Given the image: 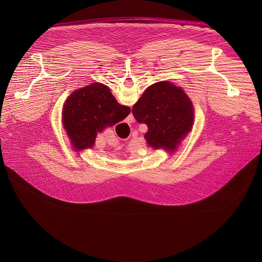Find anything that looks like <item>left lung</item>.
I'll list each match as a JSON object with an SVG mask.
<instances>
[{"mask_svg":"<svg viewBox=\"0 0 262 262\" xmlns=\"http://www.w3.org/2000/svg\"><path fill=\"white\" fill-rule=\"evenodd\" d=\"M133 115L148 127L147 144L173 152L194 123V106L186 93L170 82L149 86L133 106Z\"/></svg>","mask_w":262,"mask_h":262,"instance_id":"obj_1","label":"left lung"}]
</instances>
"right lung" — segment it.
Returning a JSON list of instances; mask_svg holds the SVG:
<instances>
[{
    "instance_id": "add662e5",
    "label": "right lung",
    "mask_w": 262,
    "mask_h": 262,
    "mask_svg": "<svg viewBox=\"0 0 262 262\" xmlns=\"http://www.w3.org/2000/svg\"><path fill=\"white\" fill-rule=\"evenodd\" d=\"M130 107L121 105L110 89L93 83L72 92L63 105L62 121L77 151L92 148L98 133L125 119Z\"/></svg>"
}]
</instances>
